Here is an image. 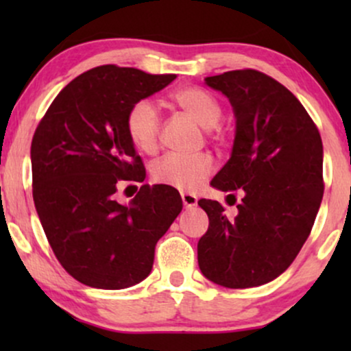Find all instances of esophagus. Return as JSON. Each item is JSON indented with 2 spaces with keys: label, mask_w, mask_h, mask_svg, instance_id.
Instances as JSON below:
<instances>
[{
  "label": "esophagus",
  "mask_w": 351,
  "mask_h": 351,
  "mask_svg": "<svg viewBox=\"0 0 351 351\" xmlns=\"http://www.w3.org/2000/svg\"><path fill=\"white\" fill-rule=\"evenodd\" d=\"M181 199H183L184 208H195L198 204V198L193 193H181Z\"/></svg>",
  "instance_id": "esophagus-1"
}]
</instances>
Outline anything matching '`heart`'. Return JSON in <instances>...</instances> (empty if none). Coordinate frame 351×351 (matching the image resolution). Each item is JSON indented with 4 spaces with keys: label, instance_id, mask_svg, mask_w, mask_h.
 Here are the masks:
<instances>
[{
    "label": "heart",
    "instance_id": "heart-1",
    "mask_svg": "<svg viewBox=\"0 0 351 351\" xmlns=\"http://www.w3.org/2000/svg\"><path fill=\"white\" fill-rule=\"evenodd\" d=\"M171 102L196 123L206 128L209 138H217L223 107L211 92L198 86L176 88L170 95ZM128 138L143 153L156 150L162 132V115L158 107L150 99H140L127 112ZM215 171V160L208 153L198 155H180L168 153L152 165V176L156 183L170 184L178 189L198 188Z\"/></svg>",
    "mask_w": 351,
    "mask_h": 351
}]
</instances>
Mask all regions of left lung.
I'll list each match as a JSON object with an SVG mask.
<instances>
[{"mask_svg": "<svg viewBox=\"0 0 351 351\" xmlns=\"http://www.w3.org/2000/svg\"><path fill=\"white\" fill-rule=\"evenodd\" d=\"M206 84L236 115L232 155L211 184L234 203L241 189L243 199L234 217L217 201H198L209 217L198 264L223 287H257L293 263L312 231L324 196L320 132L299 99L264 72L229 71Z\"/></svg>", "mask_w": 351, "mask_h": 351, "instance_id": "1", "label": "left lung"}]
</instances>
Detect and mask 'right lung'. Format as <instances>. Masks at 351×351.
I'll return each mask as SVG.
<instances>
[{
    "label": "right lung",
    "instance_id": "add662e5",
    "mask_svg": "<svg viewBox=\"0 0 351 351\" xmlns=\"http://www.w3.org/2000/svg\"><path fill=\"white\" fill-rule=\"evenodd\" d=\"M175 79L115 64L94 67L59 92L36 128V211L60 265L88 287L142 282L156 243L183 208L168 184H143L128 206L115 199L120 184L147 176L125 127L128 108Z\"/></svg>",
    "mask_w": 351,
    "mask_h": 351
}]
</instances>
